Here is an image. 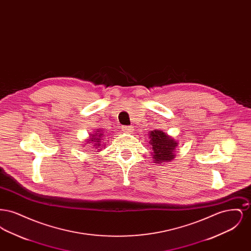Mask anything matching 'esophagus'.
<instances>
[{
    "instance_id": "obj_1",
    "label": "esophagus",
    "mask_w": 251,
    "mask_h": 251,
    "mask_svg": "<svg viewBox=\"0 0 251 251\" xmlns=\"http://www.w3.org/2000/svg\"><path fill=\"white\" fill-rule=\"evenodd\" d=\"M121 129H122L123 131H126V132H131V131H133V127H132V126H124V127H122Z\"/></svg>"
}]
</instances>
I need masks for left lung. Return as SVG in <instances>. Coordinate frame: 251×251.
Masks as SVG:
<instances>
[{"label": "left lung", "mask_w": 251, "mask_h": 251, "mask_svg": "<svg viewBox=\"0 0 251 251\" xmlns=\"http://www.w3.org/2000/svg\"><path fill=\"white\" fill-rule=\"evenodd\" d=\"M151 156L155 165H164L175 158L178 142L165 131L154 130L149 132Z\"/></svg>", "instance_id": "8db88e82"}]
</instances>
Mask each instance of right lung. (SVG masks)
Wrapping results in <instances>:
<instances>
[{
    "label": "right lung",
    "mask_w": 251,
    "mask_h": 251,
    "mask_svg": "<svg viewBox=\"0 0 251 251\" xmlns=\"http://www.w3.org/2000/svg\"><path fill=\"white\" fill-rule=\"evenodd\" d=\"M103 136H104L103 131H101L100 129H96L92 133H90L88 139H85V144H89L86 146L91 145V147H93L95 150H98L97 151H101V149L104 148L106 145L104 143L105 140H104ZM84 146L85 145H82V147H84Z\"/></svg>",
    "instance_id": "right-lung-1"
}]
</instances>
